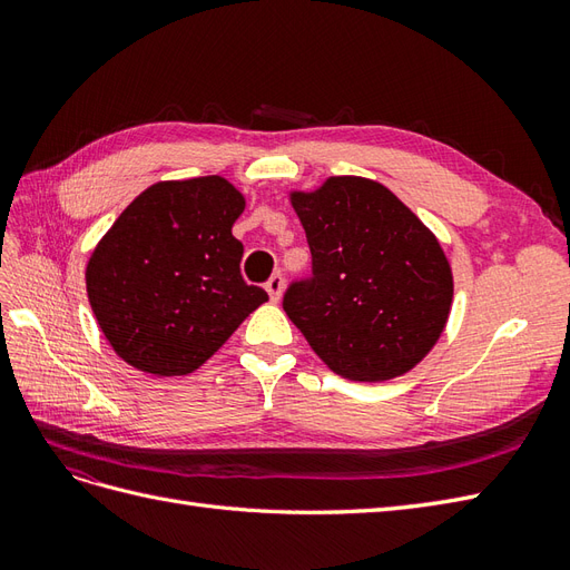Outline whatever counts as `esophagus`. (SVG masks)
I'll return each instance as SVG.
<instances>
[{
  "label": "esophagus",
  "mask_w": 570,
  "mask_h": 570,
  "mask_svg": "<svg viewBox=\"0 0 570 570\" xmlns=\"http://www.w3.org/2000/svg\"><path fill=\"white\" fill-rule=\"evenodd\" d=\"M266 292H268V297H271L273 302L281 299V295H283V275H281V273H273V275H271L268 283H266Z\"/></svg>",
  "instance_id": "1"
}]
</instances>
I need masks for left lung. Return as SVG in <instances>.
Here are the masks:
<instances>
[{"label":"left lung","mask_w":570,"mask_h":570,"mask_svg":"<svg viewBox=\"0 0 570 570\" xmlns=\"http://www.w3.org/2000/svg\"><path fill=\"white\" fill-rule=\"evenodd\" d=\"M312 275L292 281L283 308L337 375L377 383L433 350L452 306V268L423 223L387 187L337 176L292 195Z\"/></svg>","instance_id":"1"}]
</instances>
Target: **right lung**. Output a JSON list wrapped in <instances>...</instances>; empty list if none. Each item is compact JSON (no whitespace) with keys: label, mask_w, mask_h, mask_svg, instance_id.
Masks as SVG:
<instances>
[{"label":"right lung","mask_w":570,"mask_h":570,"mask_svg":"<svg viewBox=\"0 0 570 570\" xmlns=\"http://www.w3.org/2000/svg\"><path fill=\"white\" fill-rule=\"evenodd\" d=\"M245 197L218 176L147 187L90 256L88 297L101 333L130 366L154 375L199 368L258 304L239 273L233 223Z\"/></svg>","instance_id":"right-lung-1"}]
</instances>
